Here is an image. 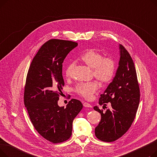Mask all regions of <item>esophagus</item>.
<instances>
[{
  "label": "esophagus",
  "instance_id": "1",
  "mask_svg": "<svg viewBox=\"0 0 157 157\" xmlns=\"http://www.w3.org/2000/svg\"><path fill=\"white\" fill-rule=\"evenodd\" d=\"M83 105H84V107H85V108H92V107L91 105H90L88 102H84Z\"/></svg>",
  "mask_w": 157,
  "mask_h": 157
}]
</instances>
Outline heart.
I'll return each mask as SVG.
<instances>
[{"label": "heart", "instance_id": "1", "mask_svg": "<svg viewBox=\"0 0 157 157\" xmlns=\"http://www.w3.org/2000/svg\"><path fill=\"white\" fill-rule=\"evenodd\" d=\"M80 60L92 69L94 76L102 83H108L113 79L116 71V63L112 57H104L102 53L95 49H90L80 56ZM74 66V62H71L66 66V76L70 78L72 76ZM97 88V82L91 81L79 83L75 91L82 97L90 99Z\"/></svg>", "mask_w": 157, "mask_h": 157}]
</instances>
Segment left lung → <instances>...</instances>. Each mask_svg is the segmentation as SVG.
<instances>
[{"label": "left lung", "instance_id": "1", "mask_svg": "<svg viewBox=\"0 0 157 157\" xmlns=\"http://www.w3.org/2000/svg\"><path fill=\"white\" fill-rule=\"evenodd\" d=\"M120 61L111 83L101 95L99 104L110 102L111 109L105 113L98 107L101 120L95 128V136L101 141L113 142L121 137L130 127L136 117L140 101V90L134 62L127 49L119 45Z\"/></svg>", "mask_w": 157, "mask_h": 157}]
</instances>
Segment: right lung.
Returning a JSON list of instances; mask_svg holds the SVG:
<instances>
[{
  "label": "right lung",
  "mask_w": 157,
  "mask_h": 157,
  "mask_svg": "<svg viewBox=\"0 0 157 157\" xmlns=\"http://www.w3.org/2000/svg\"><path fill=\"white\" fill-rule=\"evenodd\" d=\"M77 46L73 41L49 40L33 59L27 76L25 106L38 133L53 143L71 137L72 121L83 108L82 103L74 98L66 108L58 105L64 86L62 63Z\"/></svg>",
  "instance_id": "1"
}]
</instances>
